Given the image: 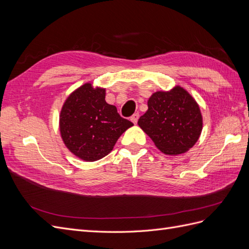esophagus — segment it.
<instances>
[{"label":"esophagus","instance_id":"esophagus-1","mask_svg":"<svg viewBox=\"0 0 249 249\" xmlns=\"http://www.w3.org/2000/svg\"><path fill=\"white\" fill-rule=\"evenodd\" d=\"M138 118H139V114H138V113H135V114L132 115V117H131V122H132L133 124H136L137 122H138Z\"/></svg>","mask_w":249,"mask_h":249}]
</instances>
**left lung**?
I'll list each match as a JSON object with an SVG mask.
<instances>
[{"mask_svg":"<svg viewBox=\"0 0 249 249\" xmlns=\"http://www.w3.org/2000/svg\"><path fill=\"white\" fill-rule=\"evenodd\" d=\"M147 107L138 125L163 154H184L199 139L202 115L197 102L185 88L177 85L168 91L154 92Z\"/></svg>","mask_w":249,"mask_h":249,"instance_id":"left-lung-1","label":"left lung"}]
</instances>
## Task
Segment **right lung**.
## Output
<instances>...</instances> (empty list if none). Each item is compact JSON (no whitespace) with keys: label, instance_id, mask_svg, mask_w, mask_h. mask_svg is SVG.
<instances>
[{"label":"right lung","instance_id":"obj_1","mask_svg":"<svg viewBox=\"0 0 249 249\" xmlns=\"http://www.w3.org/2000/svg\"><path fill=\"white\" fill-rule=\"evenodd\" d=\"M105 97L106 88L87 82L67 96L60 111L59 130L64 145L85 162L110 154L122 134L134 125L120 117Z\"/></svg>","mask_w":249,"mask_h":249}]
</instances>
